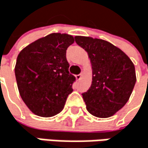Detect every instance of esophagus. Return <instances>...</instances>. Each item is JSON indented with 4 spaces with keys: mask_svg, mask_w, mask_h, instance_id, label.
Returning a JSON list of instances; mask_svg holds the SVG:
<instances>
[{
    "mask_svg": "<svg viewBox=\"0 0 148 148\" xmlns=\"http://www.w3.org/2000/svg\"><path fill=\"white\" fill-rule=\"evenodd\" d=\"M75 78H76V80H77V81L81 80V78H82V75H75Z\"/></svg>",
    "mask_w": 148,
    "mask_h": 148,
    "instance_id": "esophagus-1",
    "label": "esophagus"
}]
</instances>
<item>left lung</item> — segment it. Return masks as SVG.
Returning <instances> with one entry per match:
<instances>
[{
	"instance_id": "left-lung-1",
	"label": "left lung",
	"mask_w": 148,
	"mask_h": 148,
	"mask_svg": "<svg viewBox=\"0 0 148 148\" xmlns=\"http://www.w3.org/2000/svg\"><path fill=\"white\" fill-rule=\"evenodd\" d=\"M75 42L88 54L92 84L82 94L87 110L106 119L122 109L136 82L135 67L130 58L111 43L91 37L76 36Z\"/></svg>"
}]
</instances>
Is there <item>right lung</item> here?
Here are the masks:
<instances>
[{
	"instance_id": "add662e5",
	"label": "right lung",
	"mask_w": 148,
	"mask_h": 148,
	"mask_svg": "<svg viewBox=\"0 0 148 148\" xmlns=\"http://www.w3.org/2000/svg\"><path fill=\"white\" fill-rule=\"evenodd\" d=\"M75 38L51 33L24 47L17 56L15 75L19 94L37 116L49 118L60 113L75 77L68 72L66 49Z\"/></svg>"
}]
</instances>
